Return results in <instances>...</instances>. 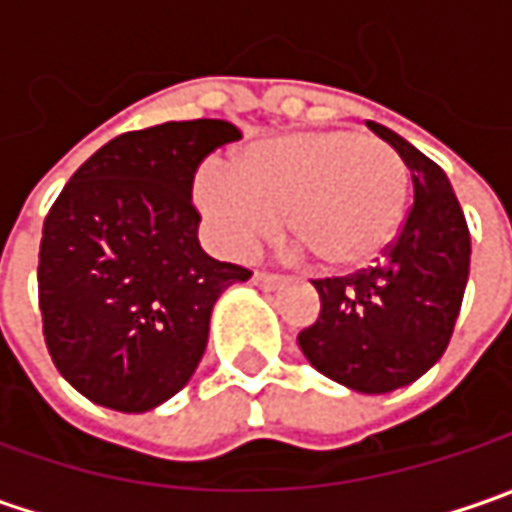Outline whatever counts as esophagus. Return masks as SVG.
Segmentation results:
<instances>
[{
    "label": "esophagus",
    "instance_id": "34e87169",
    "mask_svg": "<svg viewBox=\"0 0 512 512\" xmlns=\"http://www.w3.org/2000/svg\"><path fill=\"white\" fill-rule=\"evenodd\" d=\"M253 285H259V287H265V290H276V287H282L285 285V279L282 276H273V273H253Z\"/></svg>",
    "mask_w": 512,
    "mask_h": 512
}]
</instances>
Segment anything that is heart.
I'll return each instance as SVG.
<instances>
[{"label": "heart", "mask_w": 512, "mask_h": 512, "mask_svg": "<svg viewBox=\"0 0 512 512\" xmlns=\"http://www.w3.org/2000/svg\"><path fill=\"white\" fill-rule=\"evenodd\" d=\"M410 196L404 159L356 130H307L247 148L233 170L207 165L196 202L219 247L245 256L285 230L325 270H356L393 242Z\"/></svg>", "instance_id": "1"}]
</instances>
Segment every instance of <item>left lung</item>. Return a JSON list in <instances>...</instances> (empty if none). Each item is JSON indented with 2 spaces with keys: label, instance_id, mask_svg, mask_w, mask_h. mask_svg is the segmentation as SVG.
I'll list each match as a JSON object with an SVG mask.
<instances>
[{
  "label": "left lung",
  "instance_id": "1",
  "mask_svg": "<svg viewBox=\"0 0 512 512\" xmlns=\"http://www.w3.org/2000/svg\"><path fill=\"white\" fill-rule=\"evenodd\" d=\"M410 168L413 207L382 259L344 279H319L322 310L299 347L322 376L359 393H390L442 359L462 310L470 230L444 170L399 133L367 122Z\"/></svg>",
  "mask_w": 512,
  "mask_h": 512
}]
</instances>
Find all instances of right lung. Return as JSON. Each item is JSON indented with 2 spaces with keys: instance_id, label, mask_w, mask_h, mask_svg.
I'll return each mask as SVG.
<instances>
[{
  "instance_id": "add662e5",
  "label": "right lung",
  "mask_w": 512,
  "mask_h": 512,
  "mask_svg": "<svg viewBox=\"0 0 512 512\" xmlns=\"http://www.w3.org/2000/svg\"><path fill=\"white\" fill-rule=\"evenodd\" d=\"M242 139L225 119L130 130L96 150L50 207L39 310L56 370L85 399L145 413L199 367L216 299L250 270L199 245L193 176Z\"/></svg>"
}]
</instances>
